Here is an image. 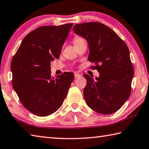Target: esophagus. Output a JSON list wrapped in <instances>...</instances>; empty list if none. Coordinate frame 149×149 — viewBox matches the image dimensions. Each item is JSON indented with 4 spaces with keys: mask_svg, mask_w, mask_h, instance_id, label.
<instances>
[{
    "mask_svg": "<svg viewBox=\"0 0 149 149\" xmlns=\"http://www.w3.org/2000/svg\"><path fill=\"white\" fill-rule=\"evenodd\" d=\"M80 76H81V75H80L79 74V73H75V74H74V77H75V79L79 78Z\"/></svg>",
    "mask_w": 149,
    "mask_h": 149,
    "instance_id": "1",
    "label": "esophagus"
}]
</instances>
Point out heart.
Wrapping results in <instances>:
<instances>
[{"label":"heart","instance_id":"1","mask_svg":"<svg viewBox=\"0 0 149 149\" xmlns=\"http://www.w3.org/2000/svg\"><path fill=\"white\" fill-rule=\"evenodd\" d=\"M80 39H81V38H80V37H75V38H74V42H75L78 41V40H79Z\"/></svg>","mask_w":149,"mask_h":149}]
</instances>
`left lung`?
<instances>
[{"instance_id":"left-lung-1","label":"left lung","mask_w":149,"mask_h":149,"mask_svg":"<svg viewBox=\"0 0 149 149\" xmlns=\"http://www.w3.org/2000/svg\"><path fill=\"white\" fill-rule=\"evenodd\" d=\"M75 34L88 44V60L100 72L94 79L84 74L86 85L84 97L90 108L101 114H111L129 99L134 68L126 44L112 29L102 23L86 22L74 26Z\"/></svg>"}]
</instances>
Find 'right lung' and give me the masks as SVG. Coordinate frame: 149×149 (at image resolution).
Segmentation results:
<instances>
[{"label":"right lung","mask_w":149,"mask_h":149,"mask_svg":"<svg viewBox=\"0 0 149 149\" xmlns=\"http://www.w3.org/2000/svg\"><path fill=\"white\" fill-rule=\"evenodd\" d=\"M72 25L45 26L31 31L11 60L13 89L23 106L35 115L44 117L56 112L74 81L72 72L53 77L50 67L52 61L59 58Z\"/></svg>","instance_id":"1"}]
</instances>
